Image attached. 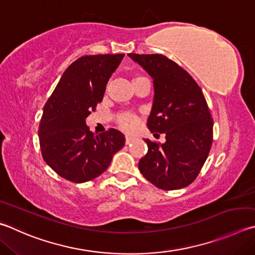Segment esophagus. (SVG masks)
Here are the masks:
<instances>
[{
  "label": "esophagus",
  "mask_w": 255,
  "mask_h": 255,
  "mask_svg": "<svg viewBox=\"0 0 255 255\" xmlns=\"http://www.w3.org/2000/svg\"><path fill=\"white\" fill-rule=\"evenodd\" d=\"M125 139H126V145H129V143L135 140V138L131 137V136H126V137H125Z\"/></svg>",
  "instance_id": "obj_1"
}]
</instances>
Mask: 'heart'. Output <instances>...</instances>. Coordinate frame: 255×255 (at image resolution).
I'll return each mask as SVG.
<instances>
[{
  "instance_id": "heart-1",
  "label": "heart",
  "mask_w": 255,
  "mask_h": 255,
  "mask_svg": "<svg viewBox=\"0 0 255 255\" xmlns=\"http://www.w3.org/2000/svg\"><path fill=\"white\" fill-rule=\"evenodd\" d=\"M145 77L142 76H135L132 79V82H136L137 80H140L143 79ZM116 122H117L118 126L123 129L125 131H133L136 130L139 126L140 124V117L135 113H131V112H124V113H120L117 118H116Z\"/></svg>"
}]
</instances>
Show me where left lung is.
Returning a JSON list of instances; mask_svg holds the SVG:
<instances>
[{"mask_svg":"<svg viewBox=\"0 0 255 255\" xmlns=\"http://www.w3.org/2000/svg\"><path fill=\"white\" fill-rule=\"evenodd\" d=\"M128 55L154 79L147 126L151 132L166 135L164 143L145 139L148 150L138 167L156 187L183 188L200 174L212 146L213 118L205 97L193 77L165 55Z\"/></svg>","mask_w":255,"mask_h":255,"instance_id":"left-lung-1","label":"left lung"}]
</instances>
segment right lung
<instances>
[{"instance_id":"add662e5","label":"right lung","mask_w":255,"mask_h":255,"mask_svg":"<svg viewBox=\"0 0 255 255\" xmlns=\"http://www.w3.org/2000/svg\"><path fill=\"white\" fill-rule=\"evenodd\" d=\"M124 53L83 55L68 67L44 105L39 126L41 152L59 176L85 183L103 174L125 145L117 129L95 135L86 118L103 101Z\"/></svg>"}]
</instances>
